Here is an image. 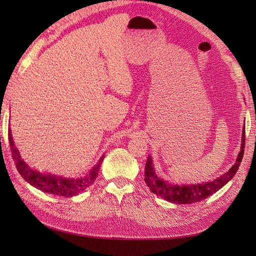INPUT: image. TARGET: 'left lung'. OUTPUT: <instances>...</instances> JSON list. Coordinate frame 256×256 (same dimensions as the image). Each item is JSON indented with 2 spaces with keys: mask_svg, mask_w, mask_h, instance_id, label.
Instances as JSON below:
<instances>
[{
  "mask_svg": "<svg viewBox=\"0 0 256 256\" xmlns=\"http://www.w3.org/2000/svg\"><path fill=\"white\" fill-rule=\"evenodd\" d=\"M245 148V128H242V146L240 151L236 158V162L232 164L230 170L224 172L220 177L216 180L206 182V183H196V184H185V185H175L170 183L168 180H164L157 176L154 168L152 159L149 156L146 159V168H144V182L151 192L156 196L164 198L177 204H192V203L200 202L204 198H209L212 194L219 190L222 186L226 185L238 170V167L242 162V154H244Z\"/></svg>",
  "mask_w": 256,
  "mask_h": 256,
  "instance_id": "left-lung-1",
  "label": "left lung"
}]
</instances>
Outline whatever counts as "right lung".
I'll use <instances>...</instances> for the list:
<instances>
[{
    "label": "right lung",
    "instance_id": "obj_1",
    "mask_svg": "<svg viewBox=\"0 0 256 256\" xmlns=\"http://www.w3.org/2000/svg\"><path fill=\"white\" fill-rule=\"evenodd\" d=\"M8 142H10V149L12 157L14 159L16 170H18L19 174L22 176V178L26 182H28L30 185L34 186V188L42 190V192L66 198L78 196L80 192L89 188L94 183L98 176L102 159L105 157V156H102L98 164L88 174L81 177H64L50 174V172H42L37 170H34L28 164H26L24 160L21 158L19 150L16 148L11 130H8Z\"/></svg>",
    "mask_w": 256,
    "mask_h": 256
}]
</instances>
